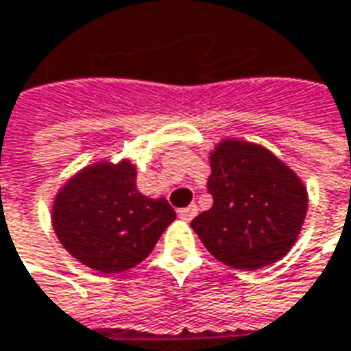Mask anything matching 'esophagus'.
<instances>
[{
    "label": "esophagus",
    "mask_w": 351,
    "mask_h": 351,
    "mask_svg": "<svg viewBox=\"0 0 351 351\" xmlns=\"http://www.w3.org/2000/svg\"><path fill=\"white\" fill-rule=\"evenodd\" d=\"M198 213V208L196 206H188V208H182V210H178V217L180 219H184V221H190V219H194V215Z\"/></svg>",
    "instance_id": "esophagus-1"
}]
</instances>
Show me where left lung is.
Returning a JSON list of instances; mask_svg holds the SVG:
<instances>
[{
  "label": "left lung",
  "instance_id": "8db88e82",
  "mask_svg": "<svg viewBox=\"0 0 351 351\" xmlns=\"http://www.w3.org/2000/svg\"><path fill=\"white\" fill-rule=\"evenodd\" d=\"M213 206L192 219L204 247L235 270H258L285 256L307 215V190L268 149L225 139L212 153Z\"/></svg>",
  "mask_w": 351,
  "mask_h": 351
}]
</instances>
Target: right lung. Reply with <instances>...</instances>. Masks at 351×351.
I'll list each match as a JSON object with an SVG mask.
<instances>
[{
  "mask_svg": "<svg viewBox=\"0 0 351 351\" xmlns=\"http://www.w3.org/2000/svg\"><path fill=\"white\" fill-rule=\"evenodd\" d=\"M52 213L67 252L103 274L134 268L175 221L167 199L139 194L130 161L83 169L60 190Z\"/></svg>",
  "mask_w": 351,
  "mask_h": 351,
  "instance_id": "right-lung-1",
  "label": "right lung"
}]
</instances>
